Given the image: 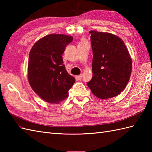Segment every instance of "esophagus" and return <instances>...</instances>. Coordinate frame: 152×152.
<instances>
[{
  "label": "esophagus",
  "mask_w": 152,
  "mask_h": 152,
  "mask_svg": "<svg viewBox=\"0 0 152 152\" xmlns=\"http://www.w3.org/2000/svg\"><path fill=\"white\" fill-rule=\"evenodd\" d=\"M76 78L78 79V80H82V74H80V75L76 76Z\"/></svg>",
  "instance_id": "obj_1"
}]
</instances>
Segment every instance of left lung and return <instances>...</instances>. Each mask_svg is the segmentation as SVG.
<instances>
[{
	"instance_id": "8db88e82",
	"label": "left lung",
	"mask_w": 152,
	"mask_h": 152,
	"mask_svg": "<svg viewBox=\"0 0 152 152\" xmlns=\"http://www.w3.org/2000/svg\"><path fill=\"white\" fill-rule=\"evenodd\" d=\"M93 51V78L87 83L101 99L120 94L129 80L132 60L121 38L110 33L89 31Z\"/></svg>"
}]
</instances>
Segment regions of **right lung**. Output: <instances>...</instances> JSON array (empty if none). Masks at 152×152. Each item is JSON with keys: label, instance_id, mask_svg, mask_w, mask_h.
<instances>
[{"label": "right lung", "instance_id": "add662e5", "mask_svg": "<svg viewBox=\"0 0 152 152\" xmlns=\"http://www.w3.org/2000/svg\"><path fill=\"white\" fill-rule=\"evenodd\" d=\"M73 37L51 34L32 47L28 64V79L33 91L44 101L58 104L69 96L75 78L69 74L62 55Z\"/></svg>", "mask_w": 152, "mask_h": 152}]
</instances>
